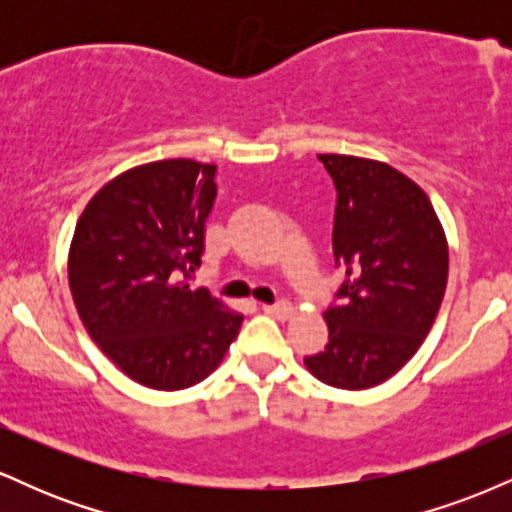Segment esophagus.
Masks as SVG:
<instances>
[{
  "instance_id": "obj_1",
  "label": "esophagus",
  "mask_w": 512,
  "mask_h": 512,
  "mask_svg": "<svg viewBox=\"0 0 512 512\" xmlns=\"http://www.w3.org/2000/svg\"><path fill=\"white\" fill-rule=\"evenodd\" d=\"M264 313L269 315H276V317H291L293 315V305L281 301V303H274V305H262Z\"/></svg>"
}]
</instances>
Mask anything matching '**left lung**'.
<instances>
[{"instance_id": "obj_1", "label": "left lung", "mask_w": 512, "mask_h": 512, "mask_svg": "<svg viewBox=\"0 0 512 512\" xmlns=\"http://www.w3.org/2000/svg\"><path fill=\"white\" fill-rule=\"evenodd\" d=\"M337 187L334 257L346 269L325 310L330 344L305 358L325 385L385 383L424 344L448 286V238L431 199L383 161L320 154Z\"/></svg>"}]
</instances>
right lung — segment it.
Here are the masks:
<instances>
[{
  "mask_svg": "<svg viewBox=\"0 0 512 512\" xmlns=\"http://www.w3.org/2000/svg\"><path fill=\"white\" fill-rule=\"evenodd\" d=\"M216 166L166 158L88 199L69 245V289L88 337L134 383L185 390L219 368L243 315L190 286L202 264Z\"/></svg>",
  "mask_w": 512,
  "mask_h": 512,
  "instance_id": "obj_1",
  "label": "right lung"
}]
</instances>
